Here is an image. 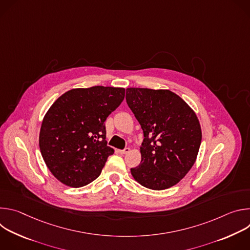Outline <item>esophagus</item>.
I'll return each mask as SVG.
<instances>
[{
	"label": "esophagus",
	"mask_w": 250,
	"mask_h": 250,
	"mask_svg": "<svg viewBox=\"0 0 250 250\" xmlns=\"http://www.w3.org/2000/svg\"><path fill=\"white\" fill-rule=\"evenodd\" d=\"M129 151H130V148H129V147H125V149L120 150V153H121V154H126V153H128Z\"/></svg>",
	"instance_id": "esophagus-1"
}]
</instances>
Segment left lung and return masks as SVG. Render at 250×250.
<instances>
[{
    "label": "left lung",
    "mask_w": 250,
    "mask_h": 250,
    "mask_svg": "<svg viewBox=\"0 0 250 250\" xmlns=\"http://www.w3.org/2000/svg\"><path fill=\"white\" fill-rule=\"evenodd\" d=\"M125 100L145 135L141 162L130 169L134 180L151 190L176 185L194 165L201 146L195 112L169 90L127 88Z\"/></svg>",
    "instance_id": "left-lung-1"
}]
</instances>
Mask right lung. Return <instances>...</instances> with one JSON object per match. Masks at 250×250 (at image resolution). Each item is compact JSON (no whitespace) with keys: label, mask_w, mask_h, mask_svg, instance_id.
Segmentation results:
<instances>
[{"label":"right lung","mask_w":250,"mask_h":250,"mask_svg":"<svg viewBox=\"0 0 250 250\" xmlns=\"http://www.w3.org/2000/svg\"><path fill=\"white\" fill-rule=\"evenodd\" d=\"M125 89L94 86L67 91L45 114L40 148L52 175L66 186L93 182L114 149L106 146L104 121L125 99Z\"/></svg>","instance_id":"obj_1"}]
</instances>
